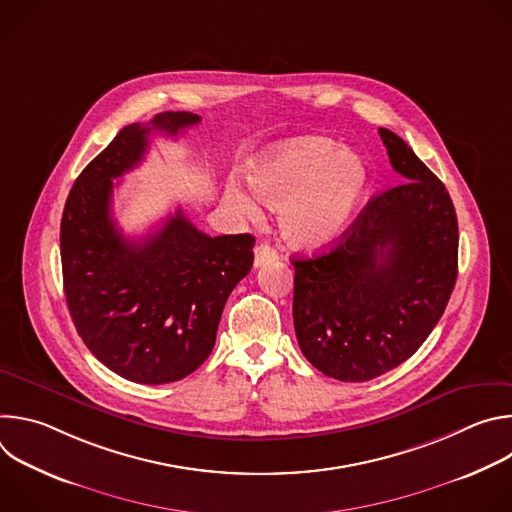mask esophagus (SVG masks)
<instances>
[{
  "label": "esophagus",
  "instance_id": "obj_1",
  "mask_svg": "<svg viewBox=\"0 0 512 512\" xmlns=\"http://www.w3.org/2000/svg\"><path fill=\"white\" fill-rule=\"evenodd\" d=\"M277 259V251L267 245V243H261L255 247V267H263L265 263H271Z\"/></svg>",
  "mask_w": 512,
  "mask_h": 512
}]
</instances>
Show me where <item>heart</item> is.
Returning <instances> with one entry per match:
<instances>
[{
  "label": "heart",
  "instance_id": "obj_1",
  "mask_svg": "<svg viewBox=\"0 0 512 512\" xmlns=\"http://www.w3.org/2000/svg\"><path fill=\"white\" fill-rule=\"evenodd\" d=\"M249 184L269 208H279L283 239L314 251L334 243L348 227L369 172L364 162L326 137H300L277 145L249 164ZM229 204L243 216H257V202L241 186L227 188Z\"/></svg>",
  "mask_w": 512,
  "mask_h": 512
}]
</instances>
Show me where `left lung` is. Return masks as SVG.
Returning a JSON list of instances; mask_svg holds the SVG:
<instances>
[{"label": "left lung", "instance_id": "1", "mask_svg": "<svg viewBox=\"0 0 512 512\" xmlns=\"http://www.w3.org/2000/svg\"><path fill=\"white\" fill-rule=\"evenodd\" d=\"M401 184L373 196L342 239L291 259L294 326L326 377L371 381L405 362L440 322L458 277V218L446 186L389 129Z\"/></svg>", "mask_w": 512, "mask_h": 512}]
</instances>
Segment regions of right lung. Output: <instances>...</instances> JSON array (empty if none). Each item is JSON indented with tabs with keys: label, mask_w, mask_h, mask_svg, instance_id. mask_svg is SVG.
Returning a JSON list of instances; mask_svg holds the SVG:
<instances>
[{
	"label": "right lung",
	"mask_w": 512,
	"mask_h": 512,
	"mask_svg": "<svg viewBox=\"0 0 512 512\" xmlns=\"http://www.w3.org/2000/svg\"><path fill=\"white\" fill-rule=\"evenodd\" d=\"M198 121L166 111L123 127L72 184L62 212L70 318L107 369L141 385L174 383L200 367L227 298L253 267L251 235L208 237L180 208L143 239H125L111 216L113 178L145 158L150 135L176 137Z\"/></svg>",
	"instance_id": "right-lung-1"
}]
</instances>
